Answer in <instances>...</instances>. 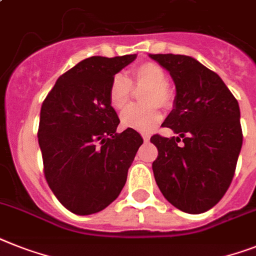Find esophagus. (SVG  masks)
<instances>
[{"mask_svg": "<svg viewBox=\"0 0 256 256\" xmlns=\"http://www.w3.org/2000/svg\"><path fill=\"white\" fill-rule=\"evenodd\" d=\"M150 136H151V135H150L148 132H142V138L144 139V140H146V142H147V140H148V139H150Z\"/></svg>", "mask_w": 256, "mask_h": 256, "instance_id": "obj_1", "label": "esophagus"}]
</instances>
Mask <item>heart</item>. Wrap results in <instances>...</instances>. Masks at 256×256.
Here are the masks:
<instances>
[{"mask_svg": "<svg viewBox=\"0 0 256 256\" xmlns=\"http://www.w3.org/2000/svg\"><path fill=\"white\" fill-rule=\"evenodd\" d=\"M132 81L124 74H117L112 78L109 86V101L112 106L122 110L130 102L132 84L135 86H147L143 97L144 106H130L121 114V121L126 128L139 132H147L162 120V108H170L175 100V92L167 82L166 70L156 63L147 62L132 68Z\"/></svg>", "mask_w": 256, "mask_h": 256, "instance_id": "obj_1", "label": "heart"}]
</instances>
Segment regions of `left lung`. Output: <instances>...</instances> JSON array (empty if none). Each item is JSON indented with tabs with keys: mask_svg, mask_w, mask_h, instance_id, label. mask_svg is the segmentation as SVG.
Returning a JSON list of instances; mask_svg holds the SVG:
<instances>
[{
	"mask_svg": "<svg viewBox=\"0 0 256 256\" xmlns=\"http://www.w3.org/2000/svg\"><path fill=\"white\" fill-rule=\"evenodd\" d=\"M150 58L170 72L176 86L174 109L162 126L178 136H151L159 152L154 176L174 206L204 213L224 197L236 172L243 140L240 105L221 78L190 56Z\"/></svg>",
	"mask_w": 256,
	"mask_h": 256,
	"instance_id": "8db88e82",
	"label": "left lung"
}]
</instances>
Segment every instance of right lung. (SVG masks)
Segmentation results:
<instances>
[{"label": "right lung", "mask_w": 256, "mask_h": 256, "mask_svg": "<svg viewBox=\"0 0 256 256\" xmlns=\"http://www.w3.org/2000/svg\"><path fill=\"white\" fill-rule=\"evenodd\" d=\"M136 55L92 56L62 74L42 104L39 147L48 186L70 212L102 210L121 193L135 154L143 143L120 124L109 101L114 74Z\"/></svg>", "instance_id": "add662e5"}]
</instances>
